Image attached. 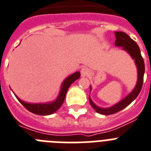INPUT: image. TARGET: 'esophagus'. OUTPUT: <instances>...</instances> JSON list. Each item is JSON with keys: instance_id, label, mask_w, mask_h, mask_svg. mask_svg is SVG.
Returning a JSON list of instances; mask_svg holds the SVG:
<instances>
[{"instance_id": "34e87169", "label": "esophagus", "mask_w": 151, "mask_h": 151, "mask_svg": "<svg viewBox=\"0 0 151 151\" xmlns=\"http://www.w3.org/2000/svg\"><path fill=\"white\" fill-rule=\"evenodd\" d=\"M81 73L82 77H86L89 73V69H88V67H83L81 70Z\"/></svg>"}]
</instances>
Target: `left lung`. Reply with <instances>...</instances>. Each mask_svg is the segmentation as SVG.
I'll use <instances>...</instances> for the list:
<instances>
[{
  "label": "left lung",
  "instance_id": "8db88e82",
  "mask_svg": "<svg viewBox=\"0 0 151 151\" xmlns=\"http://www.w3.org/2000/svg\"><path fill=\"white\" fill-rule=\"evenodd\" d=\"M116 34V42L115 45L116 46L122 47V50H126L129 54L132 56V58L135 60V63L137 67V72H138V78L136 87L133 90V91L129 94L125 99L122 101H120L119 103L114 105L110 108H100L97 106L89 97V101H90L91 105L92 106L93 109L98 112L101 115H111V114L116 113L118 111H121L122 109L127 107L131 102H133L135 99L138 96V95L141 91L142 86L143 83V75L145 71V66H144V61L140 53V50L134 40L131 39L127 33L122 32H115Z\"/></svg>",
  "mask_w": 151,
  "mask_h": 151
}]
</instances>
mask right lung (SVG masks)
Returning a JSON list of instances; mask_svg holds the SVG:
<instances>
[{
    "instance_id": "right-lung-1",
    "label": "right lung",
    "mask_w": 151,
    "mask_h": 151,
    "mask_svg": "<svg viewBox=\"0 0 151 151\" xmlns=\"http://www.w3.org/2000/svg\"><path fill=\"white\" fill-rule=\"evenodd\" d=\"M80 76H81V73L80 72H75V73L71 74V75H70L68 78H66L63 81V83H62L60 91V94H59L57 99L54 101L50 102V103H27V102H24V101H22L18 96H16L15 95H14L18 99V101H20V103L27 110H29V111H31L32 113L36 114V115H40V116L51 115V114L54 113L55 111H57L61 107V105H63L65 96H66V94H67L68 88L70 86V84L75 81L76 80L79 79Z\"/></svg>"
}]
</instances>
